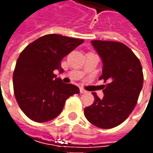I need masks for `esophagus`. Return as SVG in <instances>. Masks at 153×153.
Instances as JSON below:
<instances>
[{"instance_id":"34e87169","label":"esophagus","mask_w":153,"mask_h":153,"mask_svg":"<svg viewBox=\"0 0 153 153\" xmlns=\"http://www.w3.org/2000/svg\"><path fill=\"white\" fill-rule=\"evenodd\" d=\"M79 92H80V93H87L86 90H84L83 88H80Z\"/></svg>"}]
</instances>
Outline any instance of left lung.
Segmentation results:
<instances>
[{"label": "left lung", "mask_w": 153, "mask_h": 153, "mask_svg": "<svg viewBox=\"0 0 153 153\" xmlns=\"http://www.w3.org/2000/svg\"><path fill=\"white\" fill-rule=\"evenodd\" d=\"M103 63L104 97L93 93L94 102L84 108L87 120L101 128L118 126L134 109L143 84L141 63L126 45L111 41H92Z\"/></svg>", "instance_id": "8db88e82"}]
</instances>
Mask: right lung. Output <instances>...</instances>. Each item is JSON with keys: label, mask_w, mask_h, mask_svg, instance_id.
I'll return each mask as SVG.
<instances>
[{"label": "right lung", "mask_w": 153, "mask_h": 153, "mask_svg": "<svg viewBox=\"0 0 153 153\" xmlns=\"http://www.w3.org/2000/svg\"><path fill=\"white\" fill-rule=\"evenodd\" d=\"M83 39L47 34L28 44L19 56L13 74L14 93L20 109L33 121L47 122L60 115L79 88L64 83L54 70L63 72L60 61Z\"/></svg>", "instance_id": "right-lung-1"}]
</instances>
